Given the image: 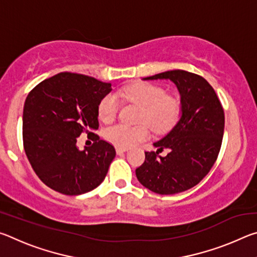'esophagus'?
Returning <instances> with one entry per match:
<instances>
[{"instance_id": "esophagus-1", "label": "esophagus", "mask_w": 257, "mask_h": 257, "mask_svg": "<svg viewBox=\"0 0 257 257\" xmlns=\"http://www.w3.org/2000/svg\"><path fill=\"white\" fill-rule=\"evenodd\" d=\"M116 154H122V153H124V152H127L128 151V149H122V147H116Z\"/></svg>"}]
</instances>
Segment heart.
<instances>
[{"label":"heart","mask_w":257,"mask_h":257,"mask_svg":"<svg viewBox=\"0 0 257 257\" xmlns=\"http://www.w3.org/2000/svg\"><path fill=\"white\" fill-rule=\"evenodd\" d=\"M128 101L136 103L142 110L138 114V125L123 123L112 124L104 130V138L116 147L134 146L150 136L147 123L156 133L170 129L179 116L180 103L176 97L165 94L162 87L149 82L127 87L119 93ZM119 110V101L114 94H107L98 103V116L103 122H110L115 118Z\"/></svg>","instance_id":"obj_1"}]
</instances>
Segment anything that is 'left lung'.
I'll use <instances>...</instances> for the list:
<instances>
[{
    "mask_svg": "<svg viewBox=\"0 0 257 257\" xmlns=\"http://www.w3.org/2000/svg\"><path fill=\"white\" fill-rule=\"evenodd\" d=\"M175 82L181 97V115L159 142L158 152H145V161L136 169L137 179L161 195L193 188L214 165L222 144L224 111L213 87L196 73L171 70L144 78ZM171 150L167 157L158 152Z\"/></svg>",
    "mask_w": 257,
    "mask_h": 257,
    "instance_id": "obj_1",
    "label": "left lung"
}]
</instances>
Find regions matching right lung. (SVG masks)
<instances>
[{
  "label": "right lung",
  "instance_id": "right-lung-1",
  "mask_svg": "<svg viewBox=\"0 0 257 257\" xmlns=\"http://www.w3.org/2000/svg\"><path fill=\"white\" fill-rule=\"evenodd\" d=\"M110 92L108 82L72 72H60L29 92L23 115L24 149L47 187L75 196L103 182L115 150L93 132L98 129V103ZM84 132L94 143L80 151L75 143Z\"/></svg>",
  "mask_w": 257,
  "mask_h": 257
}]
</instances>
